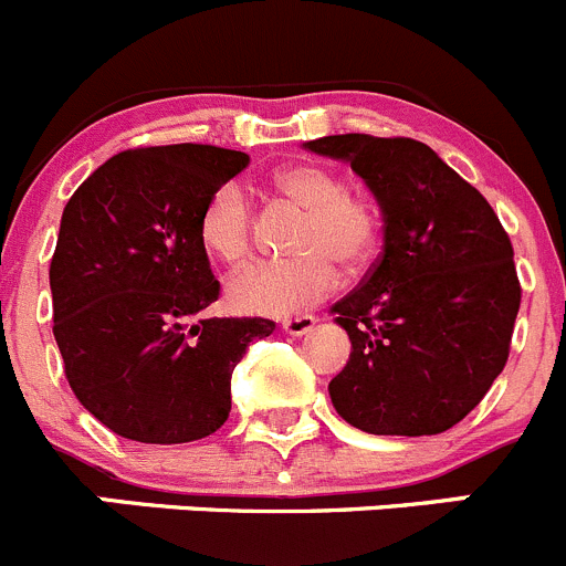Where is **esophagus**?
Instances as JSON below:
<instances>
[{
    "mask_svg": "<svg viewBox=\"0 0 566 566\" xmlns=\"http://www.w3.org/2000/svg\"><path fill=\"white\" fill-rule=\"evenodd\" d=\"M316 322H319V319H316V316H311V314L294 316V319L283 322V331H286L289 336H305V333L314 331Z\"/></svg>",
    "mask_w": 566,
    "mask_h": 566,
    "instance_id": "esophagus-1",
    "label": "esophagus"
}]
</instances>
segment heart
Returning <instances> with one entry per match:
<instances>
[{"instance_id":"heart-1","label":"heart","mask_w":566,"mask_h":566,"mask_svg":"<svg viewBox=\"0 0 566 566\" xmlns=\"http://www.w3.org/2000/svg\"><path fill=\"white\" fill-rule=\"evenodd\" d=\"M274 188L305 208L289 261H258L233 274L228 300L241 314L289 316L319 303L342 280L339 263L349 272L367 266L378 250L380 217L367 197L347 191L333 169L316 164L283 166L272 177ZM199 239L224 263H241L250 255L252 211L244 191L224 182L206 202L199 217Z\"/></svg>"}]
</instances>
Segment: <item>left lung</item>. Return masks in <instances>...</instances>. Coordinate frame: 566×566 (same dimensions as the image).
Returning <instances> with one entry per match:
<instances>
[{"label":"left lung","instance_id":"left-lung-1","mask_svg":"<svg viewBox=\"0 0 566 566\" xmlns=\"http://www.w3.org/2000/svg\"><path fill=\"white\" fill-rule=\"evenodd\" d=\"M303 147L349 164L384 219L378 263L331 308L353 344L327 386L333 408L375 436L453 428L503 373L520 311L497 213L413 138L344 133Z\"/></svg>","mask_w":566,"mask_h":566}]
</instances>
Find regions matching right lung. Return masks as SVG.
Here are the masks:
<instances>
[{
	"instance_id": "add662e5",
	"label": "right lung",
	"mask_w": 566,
	"mask_h": 566,
	"mask_svg": "<svg viewBox=\"0 0 566 566\" xmlns=\"http://www.w3.org/2000/svg\"><path fill=\"white\" fill-rule=\"evenodd\" d=\"M250 155L208 144L127 149L63 208L50 266L55 342L85 411L144 444L211 436L230 375L272 319H193L219 297L199 217Z\"/></svg>"
}]
</instances>
